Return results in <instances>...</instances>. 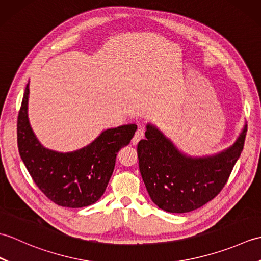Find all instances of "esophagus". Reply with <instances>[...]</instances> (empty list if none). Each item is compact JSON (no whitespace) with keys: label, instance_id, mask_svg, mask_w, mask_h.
Returning a JSON list of instances; mask_svg holds the SVG:
<instances>
[{"label":"esophagus","instance_id":"obj_1","mask_svg":"<svg viewBox=\"0 0 261 261\" xmlns=\"http://www.w3.org/2000/svg\"><path fill=\"white\" fill-rule=\"evenodd\" d=\"M143 137H145V131H143V129H138L136 131L134 138H132V143H134V145H137V143L139 142Z\"/></svg>","mask_w":261,"mask_h":261}]
</instances>
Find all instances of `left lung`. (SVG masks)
Wrapping results in <instances>:
<instances>
[{"label": "left lung", "mask_w": 261, "mask_h": 261, "mask_svg": "<svg viewBox=\"0 0 261 261\" xmlns=\"http://www.w3.org/2000/svg\"><path fill=\"white\" fill-rule=\"evenodd\" d=\"M138 143L139 169L152 202L166 212L186 213L213 199L224 187L242 152L247 124L233 145L212 156L181 152L156 125L148 123Z\"/></svg>", "instance_id": "left-lung-1"}]
</instances>
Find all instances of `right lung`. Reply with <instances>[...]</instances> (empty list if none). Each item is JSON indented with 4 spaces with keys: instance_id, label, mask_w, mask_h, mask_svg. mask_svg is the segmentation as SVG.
<instances>
[{
    "instance_id": "1",
    "label": "right lung",
    "mask_w": 261,
    "mask_h": 261,
    "mask_svg": "<svg viewBox=\"0 0 261 261\" xmlns=\"http://www.w3.org/2000/svg\"><path fill=\"white\" fill-rule=\"evenodd\" d=\"M29 83L18 115L20 157L33 181L45 195L60 206L85 207L104 194L115 166L116 153L129 145L136 124L104 130L90 145L70 152L43 147L33 134L28 118Z\"/></svg>"
}]
</instances>
